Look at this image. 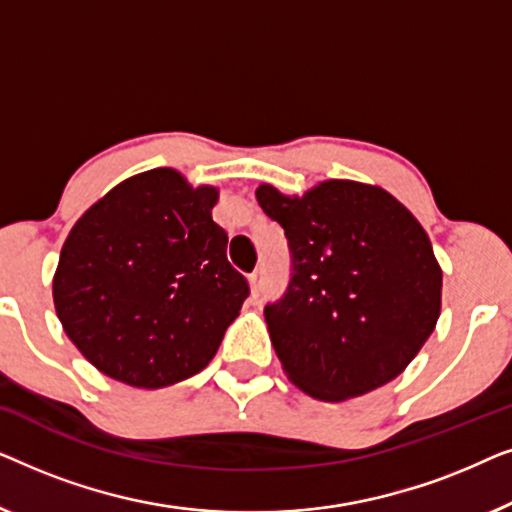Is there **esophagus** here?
Instances as JSON below:
<instances>
[{"instance_id": "34e87169", "label": "esophagus", "mask_w": 512, "mask_h": 512, "mask_svg": "<svg viewBox=\"0 0 512 512\" xmlns=\"http://www.w3.org/2000/svg\"><path fill=\"white\" fill-rule=\"evenodd\" d=\"M263 282H265L263 270L251 272V275H249V284H251V293H254V296H258V293L263 291Z\"/></svg>"}]
</instances>
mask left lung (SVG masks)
<instances>
[{
    "instance_id": "8db88e82",
    "label": "left lung",
    "mask_w": 512,
    "mask_h": 512,
    "mask_svg": "<svg viewBox=\"0 0 512 512\" xmlns=\"http://www.w3.org/2000/svg\"><path fill=\"white\" fill-rule=\"evenodd\" d=\"M256 198L289 242L291 279L263 312L286 375L328 403L401 375L436 328L443 289L415 216L382 188L340 179L303 198L265 184Z\"/></svg>"
}]
</instances>
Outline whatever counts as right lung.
I'll use <instances>...</instances> for the list:
<instances>
[{"instance_id":"1","label":"right lung","mask_w":512,"mask_h":512,"mask_svg":"<svg viewBox=\"0 0 512 512\" xmlns=\"http://www.w3.org/2000/svg\"><path fill=\"white\" fill-rule=\"evenodd\" d=\"M216 188L179 172L137 174L76 221L60 251L53 300L69 340L104 375L172 387L214 359L249 284L212 221Z\"/></svg>"}]
</instances>
